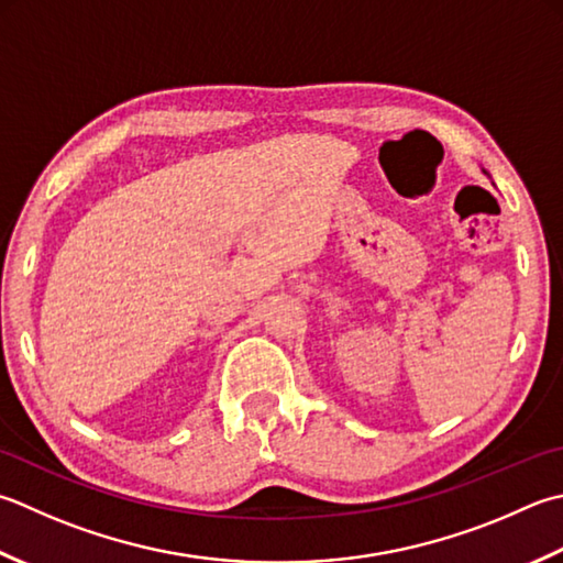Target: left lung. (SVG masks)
Listing matches in <instances>:
<instances>
[{
	"mask_svg": "<svg viewBox=\"0 0 563 563\" xmlns=\"http://www.w3.org/2000/svg\"><path fill=\"white\" fill-rule=\"evenodd\" d=\"M483 173H486V170H483Z\"/></svg>",
	"mask_w": 563,
	"mask_h": 563,
	"instance_id": "left-lung-1",
	"label": "left lung"
}]
</instances>
